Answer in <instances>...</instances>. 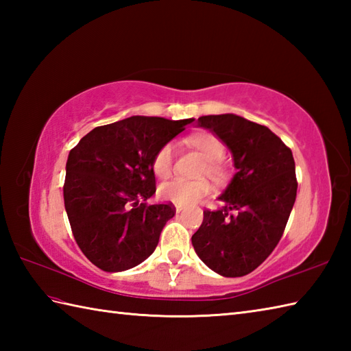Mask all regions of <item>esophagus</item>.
I'll return each instance as SVG.
<instances>
[{
	"label": "esophagus",
	"instance_id": "obj_1",
	"mask_svg": "<svg viewBox=\"0 0 351 351\" xmlns=\"http://www.w3.org/2000/svg\"><path fill=\"white\" fill-rule=\"evenodd\" d=\"M175 210H176V213H178V214H180V213H182V211H184V206H181V205H176Z\"/></svg>",
	"mask_w": 351,
	"mask_h": 351
}]
</instances>
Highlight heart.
Segmentation results:
<instances>
[{
    "instance_id": "1",
    "label": "heart",
    "mask_w": 351,
    "mask_h": 351,
    "mask_svg": "<svg viewBox=\"0 0 351 351\" xmlns=\"http://www.w3.org/2000/svg\"><path fill=\"white\" fill-rule=\"evenodd\" d=\"M187 145L196 151L205 164L200 170V176H208L214 182H223L228 178V167L221 162L225 156V145L211 132H196L187 138ZM152 173L158 180H167L173 171V146L164 145L156 151L151 160ZM211 185L208 181H184L173 180L164 182L158 187V197L169 204L189 206L200 202L210 195Z\"/></svg>"
}]
</instances>
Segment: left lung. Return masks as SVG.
<instances>
[{"instance_id": "8db88e82", "label": "left lung", "mask_w": 351, "mask_h": 351, "mask_svg": "<svg viewBox=\"0 0 351 351\" xmlns=\"http://www.w3.org/2000/svg\"><path fill=\"white\" fill-rule=\"evenodd\" d=\"M197 125L229 147L237 173L219 197L220 210L204 211L191 243L213 271L240 278L264 263L287 226L297 196L293 152L267 126L241 116H202Z\"/></svg>"}]
</instances>
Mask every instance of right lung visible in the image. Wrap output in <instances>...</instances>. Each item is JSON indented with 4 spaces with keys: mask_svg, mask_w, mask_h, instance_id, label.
Listing matches in <instances>:
<instances>
[{
    "mask_svg": "<svg viewBox=\"0 0 351 351\" xmlns=\"http://www.w3.org/2000/svg\"><path fill=\"white\" fill-rule=\"evenodd\" d=\"M193 121L131 116L96 126L69 152L64 208L78 247L101 270H130L154 253L175 206L147 202L151 160Z\"/></svg>",
    "mask_w": 351,
    "mask_h": 351,
    "instance_id": "obj_1",
    "label": "right lung"
}]
</instances>
